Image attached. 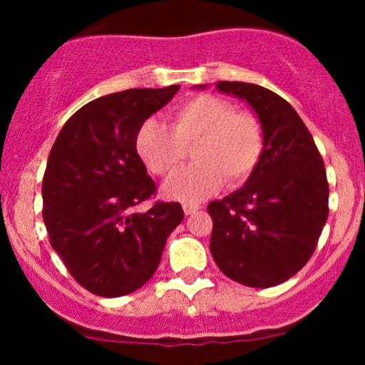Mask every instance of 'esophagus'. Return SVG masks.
<instances>
[{"mask_svg":"<svg viewBox=\"0 0 365 365\" xmlns=\"http://www.w3.org/2000/svg\"><path fill=\"white\" fill-rule=\"evenodd\" d=\"M199 208H201V206H199V205H193V202H185V205H182V210H185L186 215L195 214V212H197Z\"/></svg>","mask_w":365,"mask_h":365,"instance_id":"34e87169","label":"esophagus"}]
</instances>
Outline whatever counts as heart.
<instances>
[{"instance_id":"heart-1","label":"heart","mask_w":365,"mask_h":365,"mask_svg":"<svg viewBox=\"0 0 365 365\" xmlns=\"http://www.w3.org/2000/svg\"><path fill=\"white\" fill-rule=\"evenodd\" d=\"M172 124L148 118L138 128L135 148L157 177H170L192 148L195 163L164 186L168 197L199 201L228 186L243 185L259 164L265 148L263 125L256 115L214 95H197L177 106Z\"/></svg>"}]
</instances>
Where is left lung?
<instances>
[{"mask_svg": "<svg viewBox=\"0 0 365 365\" xmlns=\"http://www.w3.org/2000/svg\"><path fill=\"white\" fill-rule=\"evenodd\" d=\"M215 87L252 106L265 148L247 185L208 205L212 256L234 282L269 289L292 278L316 250L329 215L324 159L285 98L256 83Z\"/></svg>", "mask_w": 365, "mask_h": 365, "instance_id": "left-lung-1", "label": "left lung"}]
</instances>
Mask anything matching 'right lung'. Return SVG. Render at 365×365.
Instances as JSON below:
<instances>
[{"instance_id":"right-lung-1","label":"right lung","mask_w":365,"mask_h":365,"mask_svg":"<svg viewBox=\"0 0 365 365\" xmlns=\"http://www.w3.org/2000/svg\"><path fill=\"white\" fill-rule=\"evenodd\" d=\"M177 91L170 86L100 96L74 113L54 140L41 185L43 221L71 276L93 294L117 298L140 289L185 219L179 202L133 212L157 192L135 137Z\"/></svg>"}]
</instances>
